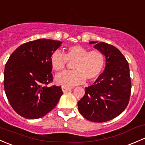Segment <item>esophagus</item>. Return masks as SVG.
I'll return each mask as SVG.
<instances>
[{
	"instance_id": "34e87169",
	"label": "esophagus",
	"mask_w": 145,
	"mask_h": 145,
	"mask_svg": "<svg viewBox=\"0 0 145 145\" xmlns=\"http://www.w3.org/2000/svg\"><path fill=\"white\" fill-rule=\"evenodd\" d=\"M71 89H72V88H67V87H65V86L62 87V90L64 93L69 92V91H71Z\"/></svg>"
}]
</instances>
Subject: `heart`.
Masks as SVG:
<instances>
[{
  "label": "heart",
  "mask_w": 145,
  "mask_h": 145,
  "mask_svg": "<svg viewBox=\"0 0 145 145\" xmlns=\"http://www.w3.org/2000/svg\"><path fill=\"white\" fill-rule=\"evenodd\" d=\"M50 61L55 71L63 70L67 61L74 62V71L60 73L55 78L57 84L68 87L81 84L86 78L89 80L97 78L104 67L105 56L98 50L88 51L82 46L74 45L69 47L65 55L59 50L55 51Z\"/></svg>",
  "instance_id": "heart-1"
}]
</instances>
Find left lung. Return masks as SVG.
<instances>
[{"instance_id":"1","label":"left lung","mask_w":145,"mask_h":145,"mask_svg":"<svg viewBox=\"0 0 145 145\" xmlns=\"http://www.w3.org/2000/svg\"><path fill=\"white\" fill-rule=\"evenodd\" d=\"M101 51L106 67L92 85L85 88L78 102L80 113L86 120L104 122L120 115L127 106L131 89L129 63L117 48L104 42H89Z\"/></svg>"}]
</instances>
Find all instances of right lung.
Instances as JSON below:
<instances>
[{"label": "right lung", "instance_id": "obj_1", "mask_svg": "<svg viewBox=\"0 0 145 145\" xmlns=\"http://www.w3.org/2000/svg\"><path fill=\"white\" fill-rule=\"evenodd\" d=\"M62 42L39 39L18 47L7 60L4 88L12 108L29 120L45 116L56 107L62 92L61 87H47L53 81L51 54Z\"/></svg>", "mask_w": 145, "mask_h": 145}]
</instances>
